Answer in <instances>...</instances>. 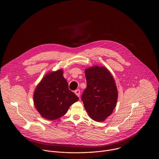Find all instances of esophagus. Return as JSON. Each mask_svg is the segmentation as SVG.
<instances>
[{"label":"esophagus","mask_w":159,"mask_h":159,"mask_svg":"<svg viewBox=\"0 0 159 159\" xmlns=\"http://www.w3.org/2000/svg\"><path fill=\"white\" fill-rule=\"evenodd\" d=\"M75 93L76 94V95L79 97H80V91L79 89H76V91H75Z\"/></svg>","instance_id":"esophagus-1"}]
</instances>
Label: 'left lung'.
<instances>
[{"label":"left lung","mask_w":159,"mask_h":159,"mask_svg":"<svg viewBox=\"0 0 159 159\" xmlns=\"http://www.w3.org/2000/svg\"><path fill=\"white\" fill-rule=\"evenodd\" d=\"M87 87L81 99L89 117L104 121L117 104V89L113 77L107 68L95 66L85 70Z\"/></svg>","instance_id":"1"}]
</instances>
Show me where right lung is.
I'll return each instance as SVG.
<instances>
[{"instance_id":"add662e5","label":"right lung","mask_w":159,"mask_h":159,"mask_svg":"<svg viewBox=\"0 0 159 159\" xmlns=\"http://www.w3.org/2000/svg\"><path fill=\"white\" fill-rule=\"evenodd\" d=\"M62 70L52 72L42 79L34 93V103L41 116L53 120L63 116L70 106L79 100L68 89Z\"/></svg>"}]
</instances>
